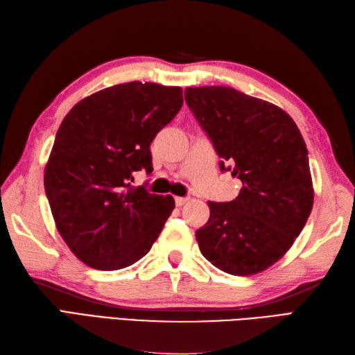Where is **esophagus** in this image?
Masks as SVG:
<instances>
[{
	"label": "esophagus",
	"mask_w": 355,
	"mask_h": 355,
	"mask_svg": "<svg viewBox=\"0 0 355 355\" xmlns=\"http://www.w3.org/2000/svg\"><path fill=\"white\" fill-rule=\"evenodd\" d=\"M189 200H191V198H181V196H177L175 198V204H177V207H183V205L186 204V202H189Z\"/></svg>",
	"instance_id": "34e87169"
}]
</instances>
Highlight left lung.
<instances>
[{
	"label": "left lung",
	"instance_id": "left-lung-1",
	"mask_svg": "<svg viewBox=\"0 0 355 355\" xmlns=\"http://www.w3.org/2000/svg\"><path fill=\"white\" fill-rule=\"evenodd\" d=\"M184 98L220 169L242 181L236 200L209 201L210 218L195 233L200 251L227 274H259L291 250L311 213L306 142L283 109L233 87H187Z\"/></svg>",
	"mask_w": 355,
	"mask_h": 355
}]
</instances>
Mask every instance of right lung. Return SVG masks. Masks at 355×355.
Here are the masks:
<instances>
[{
	"label": "right lung",
	"mask_w": 355,
	"mask_h": 355,
	"mask_svg": "<svg viewBox=\"0 0 355 355\" xmlns=\"http://www.w3.org/2000/svg\"><path fill=\"white\" fill-rule=\"evenodd\" d=\"M181 105V87L131 81L86 96L60 123L45 192L60 236L87 266H131L159 237L174 198L131 183L133 172H153L150 145Z\"/></svg>",
	"instance_id": "1"
}]
</instances>
